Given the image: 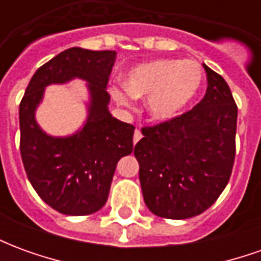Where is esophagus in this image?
I'll use <instances>...</instances> for the list:
<instances>
[{"mask_svg":"<svg viewBox=\"0 0 261 261\" xmlns=\"http://www.w3.org/2000/svg\"><path fill=\"white\" fill-rule=\"evenodd\" d=\"M141 137H142L141 131H140V130L134 131V138H133V141H134V144H137V142L140 141V140H141Z\"/></svg>","mask_w":261,"mask_h":261,"instance_id":"esophagus-1","label":"esophagus"}]
</instances>
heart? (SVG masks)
Segmentation results:
<instances>
[{"instance_id":"obj_1","label":"heart","mask_w":261,"mask_h":261,"mask_svg":"<svg viewBox=\"0 0 261 261\" xmlns=\"http://www.w3.org/2000/svg\"><path fill=\"white\" fill-rule=\"evenodd\" d=\"M204 71L193 60H155L130 69L125 85H113L110 93L117 103L131 106L136 97H147L153 120L173 119L201 91Z\"/></svg>"}]
</instances>
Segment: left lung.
Segmentation results:
<instances>
[{
  "label": "left lung",
  "instance_id": "obj_1",
  "mask_svg": "<svg viewBox=\"0 0 261 261\" xmlns=\"http://www.w3.org/2000/svg\"><path fill=\"white\" fill-rule=\"evenodd\" d=\"M207 92L186 113L142 127L134 147L149 211L161 218L200 215L217 201L235 161L238 106L225 80L204 64Z\"/></svg>",
  "mask_w": 261,
  "mask_h": 261
}]
</instances>
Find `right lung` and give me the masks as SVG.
<instances>
[{
  "label": "right lung",
  "instance_id": "right-lung-1",
  "mask_svg": "<svg viewBox=\"0 0 261 261\" xmlns=\"http://www.w3.org/2000/svg\"><path fill=\"white\" fill-rule=\"evenodd\" d=\"M116 51L72 47L43 64L32 76L19 105L20 156L39 197L65 215H89L106 204L116 165L133 152L134 125L113 117L106 91ZM74 77L88 82V119L69 137H51L36 123L44 88Z\"/></svg>",
  "mask_w": 261,
  "mask_h": 261
}]
</instances>
